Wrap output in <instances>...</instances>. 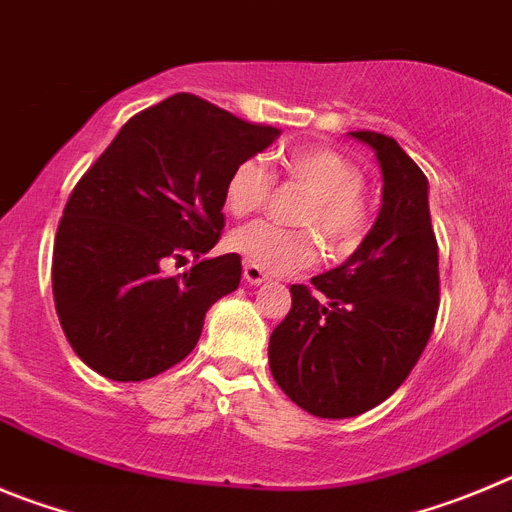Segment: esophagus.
Wrapping results in <instances>:
<instances>
[{"mask_svg": "<svg viewBox=\"0 0 512 512\" xmlns=\"http://www.w3.org/2000/svg\"><path fill=\"white\" fill-rule=\"evenodd\" d=\"M265 280H267V275L262 273L260 267L250 265V262H247V265H245V283L247 285H260V283H265Z\"/></svg>", "mask_w": 512, "mask_h": 512, "instance_id": "esophagus-1", "label": "esophagus"}]
</instances>
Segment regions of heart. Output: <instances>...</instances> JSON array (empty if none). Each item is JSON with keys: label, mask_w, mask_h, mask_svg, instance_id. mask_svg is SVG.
<instances>
[{"label": "heart", "mask_w": 512, "mask_h": 512, "mask_svg": "<svg viewBox=\"0 0 512 512\" xmlns=\"http://www.w3.org/2000/svg\"><path fill=\"white\" fill-rule=\"evenodd\" d=\"M280 170L288 186L308 193L296 214L303 229H283L270 222L239 227L229 242L250 265L275 275L296 273L319 260V236L331 255H349L365 242L375 214L357 163L334 147H298L280 158ZM273 191L275 176L267 165L260 158H247L229 173L224 206L232 216H250L270 201Z\"/></svg>", "instance_id": "obj_1"}]
</instances>
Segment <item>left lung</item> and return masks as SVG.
I'll list each match as a JSON object with an SVG mask.
<instances>
[{
	"label": "left lung",
	"instance_id": "8db88e82",
	"mask_svg": "<svg viewBox=\"0 0 512 512\" xmlns=\"http://www.w3.org/2000/svg\"><path fill=\"white\" fill-rule=\"evenodd\" d=\"M382 168V211L344 265L290 285L288 316L270 334V372L298 408L352 418L411 375L439 311V245L423 170L388 135L349 132Z\"/></svg>",
	"mask_w": 512,
	"mask_h": 512
}]
</instances>
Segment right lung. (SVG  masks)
I'll return each instance as SVG.
<instances>
[{
    "mask_svg": "<svg viewBox=\"0 0 512 512\" xmlns=\"http://www.w3.org/2000/svg\"><path fill=\"white\" fill-rule=\"evenodd\" d=\"M278 135L201 96L173 94L127 119L78 178L55 232L53 298L91 370L140 382L193 352L206 311L237 290L242 257L165 270L219 242L229 173Z\"/></svg>",
    "mask_w": 512,
    "mask_h": 512,
    "instance_id": "add662e5",
    "label": "right lung"
}]
</instances>
